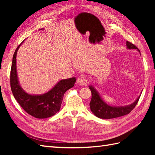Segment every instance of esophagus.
Instances as JSON below:
<instances>
[{"label": "esophagus", "mask_w": 155, "mask_h": 155, "mask_svg": "<svg viewBox=\"0 0 155 155\" xmlns=\"http://www.w3.org/2000/svg\"><path fill=\"white\" fill-rule=\"evenodd\" d=\"M77 83L78 85H80V86L86 85V84L87 83V80L86 77H84V76H80V77H78L77 80Z\"/></svg>", "instance_id": "34e87169"}]
</instances>
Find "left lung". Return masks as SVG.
Segmentation results:
<instances>
[{"label": "left lung", "instance_id": "1", "mask_svg": "<svg viewBox=\"0 0 155 155\" xmlns=\"http://www.w3.org/2000/svg\"><path fill=\"white\" fill-rule=\"evenodd\" d=\"M126 45L127 49H130V50L136 49L140 54V51L133 44L127 41ZM88 87H89L92 93V98L90 102L91 110L97 117L102 118V119H111V118L124 116V115L130 113L131 110L137 105L141 94H140L137 99L130 104L120 107L111 106V105L105 103L103 100L99 93L97 91L93 85L89 84Z\"/></svg>", "mask_w": 155, "mask_h": 155}]
</instances>
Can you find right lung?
Masks as SVG:
<instances>
[{
	"instance_id": "obj_1",
	"label": "right lung",
	"mask_w": 155,
	"mask_h": 155,
	"mask_svg": "<svg viewBox=\"0 0 155 155\" xmlns=\"http://www.w3.org/2000/svg\"><path fill=\"white\" fill-rule=\"evenodd\" d=\"M40 30H44V28ZM24 41L16 48L12 57L11 71L12 94L21 107L31 116L37 118L51 117L60 110L64 94L74 87L77 79L72 77L60 80L51 90L44 94H32L27 93L20 84L16 69V54Z\"/></svg>"
}]
</instances>
